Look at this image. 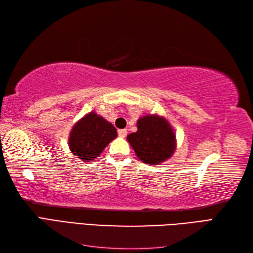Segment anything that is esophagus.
Listing matches in <instances>:
<instances>
[{"instance_id": "34e87169", "label": "esophagus", "mask_w": 253, "mask_h": 253, "mask_svg": "<svg viewBox=\"0 0 253 253\" xmlns=\"http://www.w3.org/2000/svg\"><path fill=\"white\" fill-rule=\"evenodd\" d=\"M127 134V131L126 128H121V129H118V135L119 137H122V138H125V137L126 136Z\"/></svg>"}]
</instances>
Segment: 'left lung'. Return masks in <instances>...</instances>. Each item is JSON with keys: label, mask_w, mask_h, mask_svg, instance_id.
Masks as SVG:
<instances>
[{"label": "left lung", "mask_w": 253, "mask_h": 253, "mask_svg": "<svg viewBox=\"0 0 253 253\" xmlns=\"http://www.w3.org/2000/svg\"><path fill=\"white\" fill-rule=\"evenodd\" d=\"M137 132L127 135V141L143 163L158 165L175 150V134L168 122L155 115L137 121Z\"/></svg>", "instance_id": "1"}]
</instances>
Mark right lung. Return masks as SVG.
Returning a JSON list of instances; mask_svg holds the SVG:
<instances>
[{"label":"right lung","instance_id":"add662e5","mask_svg":"<svg viewBox=\"0 0 253 253\" xmlns=\"http://www.w3.org/2000/svg\"><path fill=\"white\" fill-rule=\"evenodd\" d=\"M115 126L95 113H89L78 121L70 136V148L78 158L90 162L99 156L115 137Z\"/></svg>","mask_w":253,"mask_h":253}]
</instances>
